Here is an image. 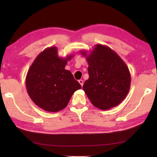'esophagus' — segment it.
Returning <instances> with one entry per match:
<instances>
[{"label": "esophagus", "mask_w": 157, "mask_h": 157, "mask_svg": "<svg viewBox=\"0 0 157 157\" xmlns=\"http://www.w3.org/2000/svg\"><path fill=\"white\" fill-rule=\"evenodd\" d=\"M78 82L79 83V84H80L82 86H83V84H84V81H83L82 79H79Z\"/></svg>", "instance_id": "obj_1"}]
</instances>
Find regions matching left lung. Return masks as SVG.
<instances>
[{
	"mask_svg": "<svg viewBox=\"0 0 157 157\" xmlns=\"http://www.w3.org/2000/svg\"><path fill=\"white\" fill-rule=\"evenodd\" d=\"M86 56L89 78L83 90L92 104L102 110H107L120 104L128 95L131 75L122 59L109 46L96 44Z\"/></svg>",
	"mask_w": 157,
	"mask_h": 157,
	"instance_id": "1",
	"label": "left lung"
}]
</instances>
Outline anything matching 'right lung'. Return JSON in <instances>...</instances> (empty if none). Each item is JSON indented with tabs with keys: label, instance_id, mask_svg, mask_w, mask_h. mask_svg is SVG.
I'll return each instance as SVG.
<instances>
[{
	"label": "right lung",
	"instance_id": "right-lung-1",
	"mask_svg": "<svg viewBox=\"0 0 157 157\" xmlns=\"http://www.w3.org/2000/svg\"><path fill=\"white\" fill-rule=\"evenodd\" d=\"M57 48L51 46L37 56L25 78L27 92L38 107L56 113L67 106L70 98L82 86L71 72L65 69L73 55L59 57Z\"/></svg>",
	"mask_w": 157,
	"mask_h": 157
}]
</instances>
